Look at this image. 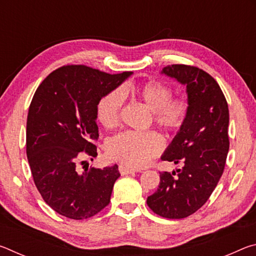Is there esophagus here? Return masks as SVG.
I'll use <instances>...</instances> for the list:
<instances>
[{
	"label": "esophagus",
	"mask_w": 256,
	"mask_h": 256,
	"mask_svg": "<svg viewBox=\"0 0 256 256\" xmlns=\"http://www.w3.org/2000/svg\"><path fill=\"white\" fill-rule=\"evenodd\" d=\"M118 170L122 175H128V174H133V172H138V170H134V168L124 166V164H120L118 166Z\"/></svg>",
	"instance_id": "1"
}]
</instances>
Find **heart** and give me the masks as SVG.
<instances>
[{"label": "heart", "mask_w": 256, "mask_h": 256, "mask_svg": "<svg viewBox=\"0 0 256 256\" xmlns=\"http://www.w3.org/2000/svg\"><path fill=\"white\" fill-rule=\"evenodd\" d=\"M138 98L152 112L154 122L168 133L180 132L188 122L190 102L185 97H172V89L158 80H150L136 88ZM125 96L122 89L112 90L97 104L96 115L102 126L114 128L120 120ZM164 141L157 132H120L107 144V154L130 167H142L162 150Z\"/></svg>", "instance_id": "heart-1"}]
</instances>
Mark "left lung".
Segmentation results:
<instances>
[{"mask_svg": "<svg viewBox=\"0 0 256 256\" xmlns=\"http://www.w3.org/2000/svg\"><path fill=\"white\" fill-rule=\"evenodd\" d=\"M162 73L186 86L190 115L162 157L183 167L160 172L158 188L146 204L164 218L182 219L209 200L222 175L229 150V110L218 82L206 71L172 64Z\"/></svg>", "mask_w": 256, "mask_h": 256, "instance_id": "obj_1", "label": "left lung"}]
</instances>
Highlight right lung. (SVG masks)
<instances>
[{"label": "right lung", "instance_id": "right-lung-1", "mask_svg": "<svg viewBox=\"0 0 256 256\" xmlns=\"http://www.w3.org/2000/svg\"><path fill=\"white\" fill-rule=\"evenodd\" d=\"M131 73L64 66L47 76L34 94L27 118L28 162L38 192L60 216L88 219L110 204L118 164L81 172L78 162L84 154L97 156L92 144L99 136L97 104Z\"/></svg>", "mask_w": 256, "mask_h": 256}]
</instances>
